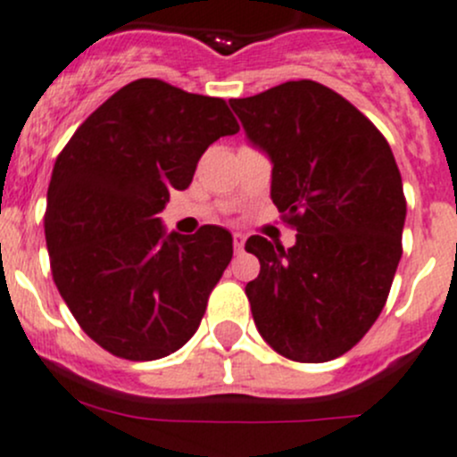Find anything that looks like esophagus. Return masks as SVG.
Returning a JSON list of instances; mask_svg holds the SVG:
<instances>
[{"label":"esophagus","mask_w":457,"mask_h":457,"mask_svg":"<svg viewBox=\"0 0 457 457\" xmlns=\"http://www.w3.org/2000/svg\"><path fill=\"white\" fill-rule=\"evenodd\" d=\"M244 242H246V237H244L242 233L233 235V246H235V251H237V253L244 251Z\"/></svg>","instance_id":"obj_1"}]
</instances>
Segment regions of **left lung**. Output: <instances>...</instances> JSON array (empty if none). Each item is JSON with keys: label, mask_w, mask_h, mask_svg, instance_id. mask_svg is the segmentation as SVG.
I'll return each instance as SVG.
<instances>
[{"label": "left lung", "mask_w": 457, "mask_h": 457, "mask_svg": "<svg viewBox=\"0 0 457 457\" xmlns=\"http://www.w3.org/2000/svg\"><path fill=\"white\" fill-rule=\"evenodd\" d=\"M246 139L273 164L270 200L295 246L246 239V284L266 345L295 362L353 349L382 313L402 257L406 200L391 146L342 95L311 79L228 99Z\"/></svg>", "instance_id": "8db88e82"}]
</instances>
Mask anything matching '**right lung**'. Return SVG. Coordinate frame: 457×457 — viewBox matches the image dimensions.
<instances>
[{
    "label": "right lung",
    "instance_id": "right-lung-1",
    "mask_svg": "<svg viewBox=\"0 0 457 457\" xmlns=\"http://www.w3.org/2000/svg\"><path fill=\"white\" fill-rule=\"evenodd\" d=\"M239 130L227 102L135 79L66 144L48 184L46 246L57 291L81 331L117 358L182 349L233 257L227 228L166 233L157 218L202 153Z\"/></svg>",
    "mask_w": 457,
    "mask_h": 457
}]
</instances>
